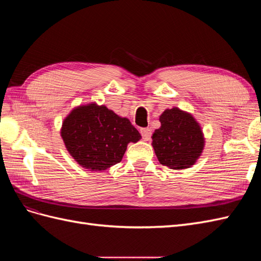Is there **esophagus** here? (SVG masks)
Here are the masks:
<instances>
[{
	"mask_svg": "<svg viewBox=\"0 0 261 261\" xmlns=\"http://www.w3.org/2000/svg\"><path fill=\"white\" fill-rule=\"evenodd\" d=\"M140 133H141V135H143V138L145 140H149L150 137H151V129H150V128H141Z\"/></svg>",
	"mask_w": 261,
	"mask_h": 261,
	"instance_id": "obj_1",
	"label": "esophagus"
}]
</instances>
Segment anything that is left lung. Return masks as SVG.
Instances as JSON below:
<instances>
[{"label": "left lung", "instance_id": "obj_1", "mask_svg": "<svg viewBox=\"0 0 261 261\" xmlns=\"http://www.w3.org/2000/svg\"><path fill=\"white\" fill-rule=\"evenodd\" d=\"M160 128L152 134L158 160L172 170L192 168L204 147V137L196 118L178 108L167 109L160 115Z\"/></svg>", "mask_w": 261, "mask_h": 261}]
</instances>
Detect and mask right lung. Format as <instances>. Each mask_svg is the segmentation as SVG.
Segmentation results:
<instances>
[{"label": "right lung", "mask_w": 261, "mask_h": 261, "mask_svg": "<svg viewBox=\"0 0 261 261\" xmlns=\"http://www.w3.org/2000/svg\"><path fill=\"white\" fill-rule=\"evenodd\" d=\"M61 136L73 159L89 171L121 162L127 145L141 138L128 118L96 102L74 108L63 121Z\"/></svg>", "instance_id": "obj_1"}]
</instances>
